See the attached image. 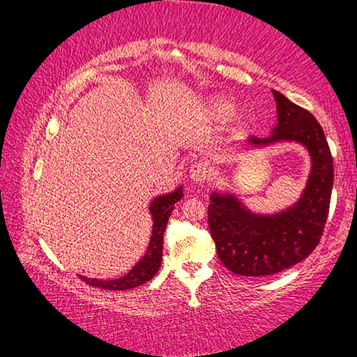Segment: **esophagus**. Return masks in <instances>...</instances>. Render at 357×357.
I'll return each mask as SVG.
<instances>
[{
	"instance_id": "esophagus-1",
	"label": "esophagus",
	"mask_w": 357,
	"mask_h": 357,
	"mask_svg": "<svg viewBox=\"0 0 357 357\" xmlns=\"http://www.w3.org/2000/svg\"><path fill=\"white\" fill-rule=\"evenodd\" d=\"M189 174H190V179L193 181V183L203 184L208 178V170H206V167H204L203 162H195V164L190 167Z\"/></svg>"
}]
</instances>
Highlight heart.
<instances>
[{
  "instance_id": "heart-1",
  "label": "heart",
  "mask_w": 357,
  "mask_h": 357,
  "mask_svg": "<svg viewBox=\"0 0 357 357\" xmlns=\"http://www.w3.org/2000/svg\"><path fill=\"white\" fill-rule=\"evenodd\" d=\"M228 107H229V105H228L227 100H223V99H220V98H215V99H213V100L209 102L208 112H209L211 116L220 118L223 113H227Z\"/></svg>"
}]
</instances>
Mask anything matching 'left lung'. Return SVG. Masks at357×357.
Here are the masks:
<instances>
[{
    "label": "left lung",
    "instance_id": "left-lung-1",
    "mask_svg": "<svg viewBox=\"0 0 357 357\" xmlns=\"http://www.w3.org/2000/svg\"><path fill=\"white\" fill-rule=\"evenodd\" d=\"M273 94L277 126L268 137H250V144L298 142L309 149L312 172L301 200L279 214H253L234 195H211L208 223L217 255L233 274L245 277L282 273L315 250L324 231L334 184V165L321 126L310 112L279 91Z\"/></svg>",
    "mask_w": 357,
    "mask_h": 357
}]
</instances>
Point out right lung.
<instances>
[{"mask_svg":"<svg viewBox=\"0 0 357 357\" xmlns=\"http://www.w3.org/2000/svg\"><path fill=\"white\" fill-rule=\"evenodd\" d=\"M183 198V187H178L176 190L167 195H160L154 198L151 203L149 211L153 215L154 225H153V234H151V241L148 245V250L144 257L138 261L134 268H132L128 274L116 280H99V279H88V277H82L80 279L91 287L104 288V289H116V291H123V289L135 288L142 283L153 279L157 274L162 263V247H164V233L167 228L168 217H170L172 211L174 208V203Z\"/></svg>","mask_w":357,"mask_h":357,"instance_id":"add662e5","label":"right lung"}]
</instances>
